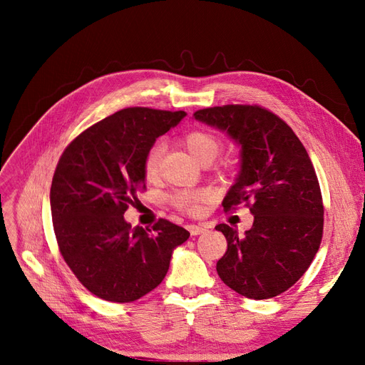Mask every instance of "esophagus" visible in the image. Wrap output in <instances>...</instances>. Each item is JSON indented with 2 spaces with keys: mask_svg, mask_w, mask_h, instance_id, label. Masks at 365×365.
<instances>
[{
  "mask_svg": "<svg viewBox=\"0 0 365 365\" xmlns=\"http://www.w3.org/2000/svg\"><path fill=\"white\" fill-rule=\"evenodd\" d=\"M187 228H189V231H190V235H192V236L202 235L204 231H207V227H205V225H201V224H192V225H189Z\"/></svg>",
  "mask_w": 365,
  "mask_h": 365,
  "instance_id": "esophagus-1",
  "label": "esophagus"
}]
</instances>
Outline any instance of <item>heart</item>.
Listing matches in <instances>:
<instances>
[{
  "instance_id": "obj_1",
  "label": "heart",
  "mask_w": 365,
  "mask_h": 365,
  "mask_svg": "<svg viewBox=\"0 0 365 365\" xmlns=\"http://www.w3.org/2000/svg\"><path fill=\"white\" fill-rule=\"evenodd\" d=\"M184 146L190 152V155L202 165L212 163L220 150V141L219 138L212 134V132L196 129L185 134L182 138ZM163 155V145L155 143L152 145L145 158H143V173H145L146 180L152 181L155 180L160 172V161ZM208 192L205 190H181L172 196V202L178 208L184 210L189 213H200L202 204L208 200Z\"/></svg>"
}]
</instances>
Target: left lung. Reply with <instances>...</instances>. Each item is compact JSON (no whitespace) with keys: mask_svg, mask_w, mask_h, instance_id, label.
Masks as SVG:
<instances>
[{"mask_svg":"<svg viewBox=\"0 0 365 365\" xmlns=\"http://www.w3.org/2000/svg\"><path fill=\"white\" fill-rule=\"evenodd\" d=\"M195 120L240 146V168L222 205L250 204L254 222L244 236L216 225L227 251L216 271L228 288L252 300L288 291L311 267L323 236V200L304 146L268 109L225 105L200 109Z\"/></svg>","mask_w":365,"mask_h":365,"instance_id":"8db88e82","label":"left lung"}]
</instances>
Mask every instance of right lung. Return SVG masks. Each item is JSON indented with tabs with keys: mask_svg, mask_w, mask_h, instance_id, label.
Wrapping results in <instances>:
<instances>
[{
	"mask_svg": "<svg viewBox=\"0 0 365 365\" xmlns=\"http://www.w3.org/2000/svg\"><path fill=\"white\" fill-rule=\"evenodd\" d=\"M184 117V111L121 109L76 137L58 163L50 207L61 254L85 288L106 302H135L155 289L173 250L190 236L165 219L150 230L123 217L146 187L148 149Z\"/></svg>",
	"mask_w": 365,
	"mask_h": 365,
	"instance_id": "1",
	"label": "right lung"
}]
</instances>
